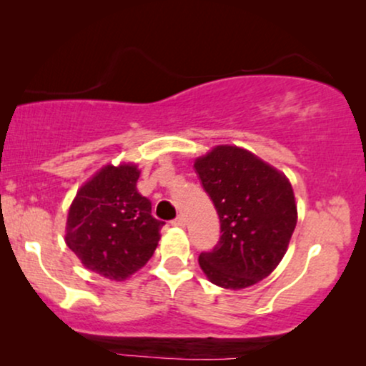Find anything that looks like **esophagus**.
I'll return each instance as SVG.
<instances>
[{
    "label": "esophagus",
    "mask_w": 366,
    "mask_h": 366,
    "mask_svg": "<svg viewBox=\"0 0 366 366\" xmlns=\"http://www.w3.org/2000/svg\"><path fill=\"white\" fill-rule=\"evenodd\" d=\"M172 224H173V227L183 228V227H184V218H183V217H177V218H174L173 222H172Z\"/></svg>",
    "instance_id": "esophagus-1"
}]
</instances>
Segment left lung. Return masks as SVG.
Segmentation results:
<instances>
[{
    "label": "left lung",
    "mask_w": 366,
    "mask_h": 366,
    "mask_svg": "<svg viewBox=\"0 0 366 366\" xmlns=\"http://www.w3.org/2000/svg\"><path fill=\"white\" fill-rule=\"evenodd\" d=\"M219 218L222 237L198 263L222 288L242 290L267 278L297 227L292 183L248 149L219 144L194 162Z\"/></svg>",
    "instance_id": "1"
}]
</instances>
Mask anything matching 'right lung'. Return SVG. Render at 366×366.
I'll use <instances>...</instances> for the list:
<instances>
[{"label": "right lung", "mask_w": 366, "mask_h": 366, "mask_svg": "<svg viewBox=\"0 0 366 366\" xmlns=\"http://www.w3.org/2000/svg\"><path fill=\"white\" fill-rule=\"evenodd\" d=\"M137 164H107L78 189L66 222L68 248L92 272L127 280L153 257L163 222L137 189Z\"/></svg>", "instance_id": "add662e5"}]
</instances>
